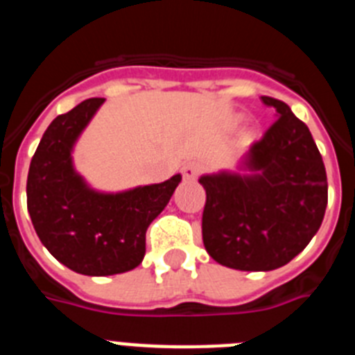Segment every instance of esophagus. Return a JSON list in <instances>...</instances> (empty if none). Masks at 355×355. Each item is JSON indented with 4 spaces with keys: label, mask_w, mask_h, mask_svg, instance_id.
<instances>
[{
    "label": "esophagus",
    "mask_w": 355,
    "mask_h": 355,
    "mask_svg": "<svg viewBox=\"0 0 355 355\" xmlns=\"http://www.w3.org/2000/svg\"><path fill=\"white\" fill-rule=\"evenodd\" d=\"M200 171H202V163L197 162V159L187 162L183 165V168H181V172H183V175H184V180H188V181L196 180L197 175L200 174Z\"/></svg>",
    "instance_id": "1"
}]
</instances>
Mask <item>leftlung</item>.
<instances>
[{
    "label": "left lung",
    "instance_id": "1",
    "mask_svg": "<svg viewBox=\"0 0 355 355\" xmlns=\"http://www.w3.org/2000/svg\"><path fill=\"white\" fill-rule=\"evenodd\" d=\"M277 121L238 162L200 175L202 241L220 265L268 272L302 252L324 220L327 174L309 128L286 103L263 96Z\"/></svg>",
    "mask_w": 355,
    "mask_h": 355
}]
</instances>
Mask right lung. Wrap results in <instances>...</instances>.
<instances>
[{"mask_svg": "<svg viewBox=\"0 0 355 355\" xmlns=\"http://www.w3.org/2000/svg\"><path fill=\"white\" fill-rule=\"evenodd\" d=\"M103 97L58 115L42 135L28 171V213L42 245L83 275L130 272L146 256V231L168 205L181 174L124 192L94 190L72 163V149Z\"/></svg>", "mask_w": 355, "mask_h": 355, "instance_id": "right-lung-1", "label": "right lung"}]
</instances>
